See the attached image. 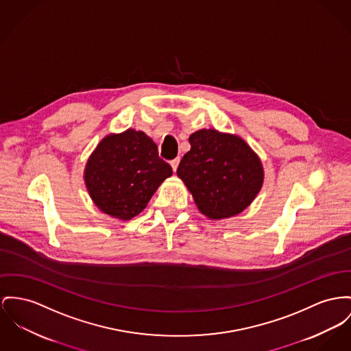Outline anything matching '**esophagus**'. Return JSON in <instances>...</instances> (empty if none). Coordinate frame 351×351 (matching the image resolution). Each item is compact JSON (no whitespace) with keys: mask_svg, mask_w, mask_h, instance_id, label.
<instances>
[{"mask_svg":"<svg viewBox=\"0 0 351 351\" xmlns=\"http://www.w3.org/2000/svg\"><path fill=\"white\" fill-rule=\"evenodd\" d=\"M170 165H171L173 170L176 171V170H177V167H178V165H180V158H174L173 161H170Z\"/></svg>","mask_w":351,"mask_h":351,"instance_id":"obj_1","label":"esophagus"}]
</instances>
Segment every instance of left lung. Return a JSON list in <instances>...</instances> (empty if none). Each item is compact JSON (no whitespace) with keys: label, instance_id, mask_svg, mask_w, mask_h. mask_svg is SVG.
<instances>
[{"label":"left lung","instance_id":"8db88e82","mask_svg":"<svg viewBox=\"0 0 351 351\" xmlns=\"http://www.w3.org/2000/svg\"><path fill=\"white\" fill-rule=\"evenodd\" d=\"M190 150L177 176L209 219L230 218L245 210L263 185L257 153L237 134L201 129L190 134Z\"/></svg>","mask_w":351,"mask_h":351}]
</instances>
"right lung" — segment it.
<instances>
[{
  "label": "right lung",
  "instance_id": "add662e5",
  "mask_svg": "<svg viewBox=\"0 0 351 351\" xmlns=\"http://www.w3.org/2000/svg\"><path fill=\"white\" fill-rule=\"evenodd\" d=\"M171 174V166L158 157L154 141L141 130L128 129L99 141L85 165L84 180L99 210L129 221L147 206Z\"/></svg>",
  "mask_w": 351,
  "mask_h": 351
}]
</instances>
